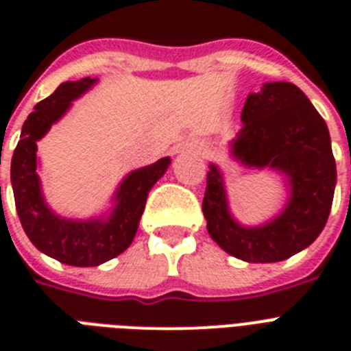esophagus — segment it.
Listing matches in <instances>:
<instances>
[{"instance_id":"obj_1","label":"esophagus","mask_w":351,"mask_h":351,"mask_svg":"<svg viewBox=\"0 0 351 351\" xmlns=\"http://www.w3.org/2000/svg\"><path fill=\"white\" fill-rule=\"evenodd\" d=\"M195 153L204 154V153H206V147H204L202 144H197V145H195Z\"/></svg>"}]
</instances>
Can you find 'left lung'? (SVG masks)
I'll return each instance as SVG.
<instances>
[{
	"label": "left lung",
	"mask_w": 351,
	"mask_h": 351,
	"mask_svg": "<svg viewBox=\"0 0 351 351\" xmlns=\"http://www.w3.org/2000/svg\"><path fill=\"white\" fill-rule=\"evenodd\" d=\"M243 128L228 142L230 158L247 169L280 173L287 202L271 219L246 226L232 214L225 173L209 163L202 210L210 239L250 263H274L306 250L322 234L336 190V160L324 117L290 82H265L244 104Z\"/></svg>",
	"instance_id": "obj_1"
}]
</instances>
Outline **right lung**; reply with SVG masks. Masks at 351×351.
Masks as SVG:
<instances>
[{"label":"right lung","mask_w":351,"mask_h":351,"mask_svg":"<svg viewBox=\"0 0 351 351\" xmlns=\"http://www.w3.org/2000/svg\"><path fill=\"white\" fill-rule=\"evenodd\" d=\"M96 82L98 79L91 77L66 80L51 96L36 104L35 110L24 121L10 167L15 209L33 246L73 267L101 265L116 258L132 244L149 191L172 163L170 156H165L153 165L126 173L114 191L110 209L95 218H64L49 207L38 176L36 142L45 137L51 126L70 110L71 104Z\"/></svg>","instance_id":"1"}]
</instances>
